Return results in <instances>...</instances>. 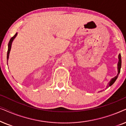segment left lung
Returning <instances> with one entry per match:
<instances>
[{"instance_id": "obj_1", "label": "left lung", "mask_w": 126, "mask_h": 126, "mask_svg": "<svg viewBox=\"0 0 126 126\" xmlns=\"http://www.w3.org/2000/svg\"><path fill=\"white\" fill-rule=\"evenodd\" d=\"M118 58H119V61L118 63V74L116 76L113 77V79H111V80L108 83V85L107 87H109L110 86H111L112 84L114 83L115 81L116 80L117 78H118L120 72V68H121V65H122V59H121V54H119L118 56Z\"/></svg>"}]
</instances>
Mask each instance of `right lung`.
<instances>
[{
	"mask_svg": "<svg viewBox=\"0 0 126 126\" xmlns=\"http://www.w3.org/2000/svg\"><path fill=\"white\" fill-rule=\"evenodd\" d=\"M17 35V33H16L14 35V37H13L11 38V39H10V40L9 41V43H8V51H7V62H8V58H9V54H10V51L11 50V45H12V43H13V41L14 39H15V38L16 37V36ZM8 64V63H7Z\"/></svg>",
	"mask_w": 126,
	"mask_h": 126,
	"instance_id": "1",
	"label": "right lung"
}]
</instances>
